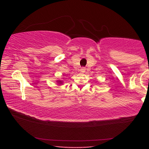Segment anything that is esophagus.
I'll return each instance as SVG.
<instances>
[{
	"instance_id": "obj_1",
	"label": "esophagus",
	"mask_w": 149,
	"mask_h": 149,
	"mask_svg": "<svg viewBox=\"0 0 149 149\" xmlns=\"http://www.w3.org/2000/svg\"><path fill=\"white\" fill-rule=\"evenodd\" d=\"M80 72L81 73H84L85 72V68H81V70H80Z\"/></svg>"
}]
</instances>
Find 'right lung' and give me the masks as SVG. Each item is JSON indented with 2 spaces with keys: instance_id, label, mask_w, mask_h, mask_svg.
Returning <instances> with one entry per match:
<instances>
[{
  "instance_id": "obj_1",
  "label": "right lung",
  "mask_w": 149,
  "mask_h": 149,
  "mask_svg": "<svg viewBox=\"0 0 149 149\" xmlns=\"http://www.w3.org/2000/svg\"><path fill=\"white\" fill-rule=\"evenodd\" d=\"M58 83H59V84H62V81H58Z\"/></svg>"
}]
</instances>
